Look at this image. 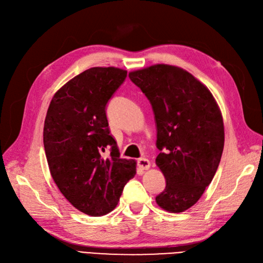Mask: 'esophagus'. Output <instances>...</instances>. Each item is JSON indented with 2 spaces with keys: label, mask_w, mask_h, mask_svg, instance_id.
Masks as SVG:
<instances>
[{
  "label": "esophagus",
  "mask_w": 263,
  "mask_h": 263,
  "mask_svg": "<svg viewBox=\"0 0 263 263\" xmlns=\"http://www.w3.org/2000/svg\"><path fill=\"white\" fill-rule=\"evenodd\" d=\"M137 163L142 170H148L150 168V161L146 158H139L137 160Z\"/></svg>",
  "instance_id": "obj_1"
}]
</instances>
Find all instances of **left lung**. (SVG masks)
<instances>
[{
	"instance_id": "8db88e82",
	"label": "left lung",
	"mask_w": 263,
	"mask_h": 263,
	"mask_svg": "<svg viewBox=\"0 0 263 263\" xmlns=\"http://www.w3.org/2000/svg\"><path fill=\"white\" fill-rule=\"evenodd\" d=\"M153 106L157 147L156 164L166 181L156 197L166 212L193 206L210 185L224 149L220 108L201 81L180 67L158 63L129 72Z\"/></svg>"
}]
</instances>
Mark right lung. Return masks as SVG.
Segmentation results:
<instances>
[{
	"instance_id": "add662e5",
	"label": "right lung",
	"mask_w": 263,
	"mask_h": 263,
	"mask_svg": "<svg viewBox=\"0 0 263 263\" xmlns=\"http://www.w3.org/2000/svg\"><path fill=\"white\" fill-rule=\"evenodd\" d=\"M127 71L94 67L54 93L44 125L50 174L72 206L90 216L112 212L125 184L136 174L134 159L119 158L109 134L105 106ZM108 147L111 155L101 156Z\"/></svg>"
}]
</instances>
